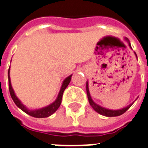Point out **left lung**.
Masks as SVG:
<instances>
[{"label": "left lung", "mask_w": 148, "mask_h": 148, "mask_svg": "<svg viewBox=\"0 0 148 148\" xmlns=\"http://www.w3.org/2000/svg\"><path fill=\"white\" fill-rule=\"evenodd\" d=\"M126 40H127V42H128V45L131 47V44L129 41H128V39L126 38ZM132 48V47H131ZM135 55L136 56L137 58V55L136 54V52H135ZM86 93H87V97H88V100H89V102H90V106H92V108H93L97 112H98L99 114L103 115V116H121L123 113H124L125 112L127 111V109L130 108L131 106H132V104H130L129 106H127V107H125V108H123V109H118V110H112V109H106V108H104V107H101V106H100L99 105H97L96 103L93 101L92 98H91V97H90V90H89V84H88V82H86Z\"/></svg>", "instance_id": "obj_1"}]
</instances>
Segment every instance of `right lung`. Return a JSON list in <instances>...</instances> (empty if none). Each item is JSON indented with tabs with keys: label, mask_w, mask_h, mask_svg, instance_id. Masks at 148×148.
Returning a JSON list of instances; mask_svg holds the SVG:
<instances>
[{
	"label": "right lung",
	"mask_w": 148,
	"mask_h": 148,
	"mask_svg": "<svg viewBox=\"0 0 148 148\" xmlns=\"http://www.w3.org/2000/svg\"><path fill=\"white\" fill-rule=\"evenodd\" d=\"M10 68V67H9ZM8 89H9V92H10V95L12 97V99L13 100L14 103L16 105L18 108L24 111V112H26L27 114L30 115L33 117L36 118H44V117H48L51 115H52L54 112H55L57 109L59 108V106L61 105L62 102V94H63V92L64 90H66V88L67 87V86L70 83V82L71 80V77H72V74L70 75L69 77H67L62 82V85L61 89H60V91L58 93V97L56 98L54 102L49 105L47 107H44V108H42V109H36V110H30V109H27V107L25 106L21 102V101L18 99L17 97L16 96V94L14 93V90L12 89L11 85V81H10V76H9V70H8Z\"/></svg>",
	"instance_id": "1"
}]
</instances>
